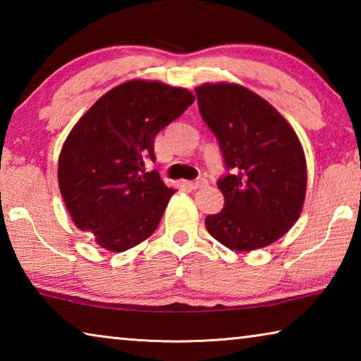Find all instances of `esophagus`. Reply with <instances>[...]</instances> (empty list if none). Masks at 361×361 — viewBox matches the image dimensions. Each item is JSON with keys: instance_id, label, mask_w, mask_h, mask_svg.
Here are the masks:
<instances>
[{"instance_id": "1", "label": "esophagus", "mask_w": 361, "mask_h": 361, "mask_svg": "<svg viewBox=\"0 0 361 361\" xmlns=\"http://www.w3.org/2000/svg\"><path fill=\"white\" fill-rule=\"evenodd\" d=\"M207 181L205 178H199V180H194V181H186V186L189 188V189H199V188H204V186H207Z\"/></svg>"}]
</instances>
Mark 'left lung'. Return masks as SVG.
I'll list each match as a JSON object with an SVG mask.
<instances>
[{"instance_id":"1","label":"left lung","mask_w":361,"mask_h":361,"mask_svg":"<svg viewBox=\"0 0 361 361\" xmlns=\"http://www.w3.org/2000/svg\"><path fill=\"white\" fill-rule=\"evenodd\" d=\"M195 95L232 172L218 180L224 207L205 218L207 231L235 252L271 245L291 229L304 205L307 166L296 132L243 85L202 84Z\"/></svg>"}]
</instances>
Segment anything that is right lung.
Masks as SVG:
<instances>
[{"mask_svg": "<svg viewBox=\"0 0 361 361\" xmlns=\"http://www.w3.org/2000/svg\"><path fill=\"white\" fill-rule=\"evenodd\" d=\"M194 102L188 89L133 79L100 97L73 127L59 157V188L78 229L121 253L156 231L175 189L145 161L154 138Z\"/></svg>", "mask_w": 361, "mask_h": 361, "instance_id": "right-lung-1", "label": "right lung"}]
</instances>
